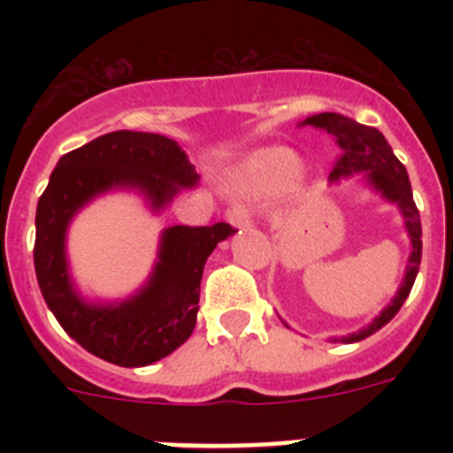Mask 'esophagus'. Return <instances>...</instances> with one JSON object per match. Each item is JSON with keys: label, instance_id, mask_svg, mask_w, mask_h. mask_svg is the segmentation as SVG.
<instances>
[{"label": "esophagus", "instance_id": "34e87169", "mask_svg": "<svg viewBox=\"0 0 453 453\" xmlns=\"http://www.w3.org/2000/svg\"><path fill=\"white\" fill-rule=\"evenodd\" d=\"M229 222L238 229H247L251 224V208L245 206V203H234L229 208Z\"/></svg>", "mask_w": 453, "mask_h": 453}]
</instances>
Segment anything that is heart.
I'll return each instance as SVG.
<instances>
[{"label": "heart", "mask_w": 453, "mask_h": 453, "mask_svg": "<svg viewBox=\"0 0 453 453\" xmlns=\"http://www.w3.org/2000/svg\"><path fill=\"white\" fill-rule=\"evenodd\" d=\"M297 172V156L288 150H267L247 165L242 183L250 188H276Z\"/></svg>", "instance_id": "1"}]
</instances>
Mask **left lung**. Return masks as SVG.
<instances>
[{"instance_id": "8db88e82", "label": "left lung", "mask_w": 453, "mask_h": 453, "mask_svg": "<svg viewBox=\"0 0 453 453\" xmlns=\"http://www.w3.org/2000/svg\"><path fill=\"white\" fill-rule=\"evenodd\" d=\"M303 124L322 127L338 142L340 154L335 158L334 170H331V179L349 177V174H356V172H367V179L372 181V186L376 190H381L383 197L402 208L403 218H406L408 235H411V245H413L411 265H408L406 279H403L402 288H399L397 297L392 299L390 306L383 308V313L367 329H361L358 334H351L349 338H345L347 342H358V340H365L367 335L376 334L381 326H386L399 313V308L403 306L406 297L411 295V288H413L415 276L419 272V261H422V222H419V211L413 202V190H411L406 167L402 165L397 156L392 154L390 145H388V140L383 138L381 131L374 129V127L358 124L356 119L340 113L313 115Z\"/></svg>"}]
</instances>
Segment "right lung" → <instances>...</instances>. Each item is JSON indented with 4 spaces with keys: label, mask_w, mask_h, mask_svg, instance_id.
<instances>
[{
    "label": "right lung",
    "mask_w": 453,
    "mask_h": 453,
    "mask_svg": "<svg viewBox=\"0 0 453 453\" xmlns=\"http://www.w3.org/2000/svg\"><path fill=\"white\" fill-rule=\"evenodd\" d=\"M197 179L181 147L161 134L113 131L61 156L38 199L34 265L50 311L86 351L113 365L140 367L181 347L197 324L206 258L235 229L226 222L172 226L163 234L161 261L147 288L118 306H88L67 279L65 229L72 215L118 186L145 190L154 208H161Z\"/></svg>",
    "instance_id": "add662e5"
}]
</instances>
